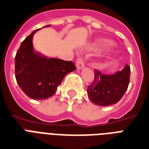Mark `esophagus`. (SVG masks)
I'll list each match as a JSON object with an SVG mask.
<instances>
[{
    "label": "esophagus",
    "instance_id": "obj_1",
    "mask_svg": "<svg viewBox=\"0 0 149 149\" xmlns=\"http://www.w3.org/2000/svg\"><path fill=\"white\" fill-rule=\"evenodd\" d=\"M85 67V63L82 59H78L77 62H76V68L78 70H81L82 68Z\"/></svg>",
    "mask_w": 149,
    "mask_h": 149
}]
</instances>
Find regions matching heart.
I'll use <instances>...</instances> for the list:
<instances>
[{"label":"heart","instance_id":"1","mask_svg":"<svg viewBox=\"0 0 149 149\" xmlns=\"http://www.w3.org/2000/svg\"><path fill=\"white\" fill-rule=\"evenodd\" d=\"M111 43V41L109 40H107V39H100V40H97L95 42H93V44L89 45V49H97V48H100V47H103L105 46V45H108ZM111 50H109L108 52H106L105 55L103 56L102 58H100V61L103 60L104 59L106 56H108V55L111 54Z\"/></svg>","mask_w":149,"mask_h":149}]
</instances>
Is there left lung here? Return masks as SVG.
<instances>
[{"mask_svg": "<svg viewBox=\"0 0 149 149\" xmlns=\"http://www.w3.org/2000/svg\"><path fill=\"white\" fill-rule=\"evenodd\" d=\"M130 76V68L128 64L111 74H104L96 70L94 81L87 86L89 100L102 107L118 103L128 88Z\"/></svg>", "mask_w": 149, "mask_h": 149, "instance_id": "1", "label": "left lung"}]
</instances>
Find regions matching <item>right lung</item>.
I'll return each instance as SVG.
<instances>
[{
  "label": "right lung",
  "mask_w": 149,
  "mask_h": 149,
  "mask_svg": "<svg viewBox=\"0 0 149 149\" xmlns=\"http://www.w3.org/2000/svg\"><path fill=\"white\" fill-rule=\"evenodd\" d=\"M50 25L45 26L49 27ZM33 31L21 43L15 58V79L20 89L33 100H45L55 94L63 79L76 69L71 61L48 58L35 51Z\"/></svg>",
  "instance_id": "right-lung-1"
}]
</instances>
